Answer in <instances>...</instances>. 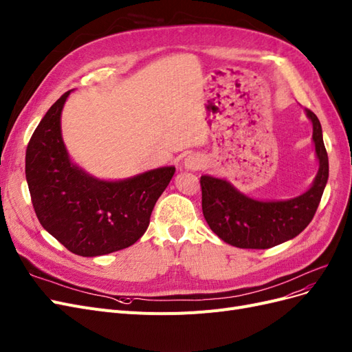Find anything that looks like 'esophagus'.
Here are the masks:
<instances>
[{
	"mask_svg": "<svg viewBox=\"0 0 352 352\" xmlns=\"http://www.w3.org/2000/svg\"><path fill=\"white\" fill-rule=\"evenodd\" d=\"M203 166H205V160L199 153H191L184 160V168L187 171H199Z\"/></svg>",
	"mask_w": 352,
	"mask_h": 352,
	"instance_id": "1",
	"label": "esophagus"
}]
</instances>
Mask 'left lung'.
Wrapping results in <instances>:
<instances>
[{"label":"left lung","instance_id":"left-lung-1","mask_svg":"<svg viewBox=\"0 0 352 352\" xmlns=\"http://www.w3.org/2000/svg\"><path fill=\"white\" fill-rule=\"evenodd\" d=\"M313 143L319 169L302 195L287 200H258L236 190L228 179L201 175V209L210 230L238 248H265L292 240L305 230L319 208L329 177V160L319 118L310 109Z\"/></svg>","mask_w":352,"mask_h":352}]
</instances>
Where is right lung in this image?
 Masks as SVG:
<instances>
[{
    "label": "right lung",
    "mask_w": 352,
    "mask_h": 352,
    "mask_svg": "<svg viewBox=\"0 0 352 352\" xmlns=\"http://www.w3.org/2000/svg\"><path fill=\"white\" fill-rule=\"evenodd\" d=\"M65 92L41 120L26 151V179L41 225L67 250L95 257L133 245L146 232L175 166L100 179L72 161L61 134Z\"/></svg>",
    "instance_id": "1"
}]
</instances>
